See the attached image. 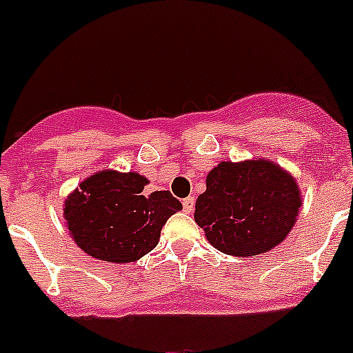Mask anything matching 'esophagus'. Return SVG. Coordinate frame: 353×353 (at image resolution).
Instances as JSON below:
<instances>
[{
	"label": "esophagus",
	"instance_id": "esophagus-1",
	"mask_svg": "<svg viewBox=\"0 0 353 353\" xmlns=\"http://www.w3.org/2000/svg\"><path fill=\"white\" fill-rule=\"evenodd\" d=\"M182 205H183V212H185V213H192L196 201H194V198H185L182 201Z\"/></svg>",
	"mask_w": 353,
	"mask_h": 353
}]
</instances>
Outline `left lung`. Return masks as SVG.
Returning <instances> with one entry per match:
<instances>
[{"instance_id": "8db88e82", "label": "left lung", "mask_w": 353, "mask_h": 353, "mask_svg": "<svg viewBox=\"0 0 353 353\" xmlns=\"http://www.w3.org/2000/svg\"><path fill=\"white\" fill-rule=\"evenodd\" d=\"M301 208L294 176L268 159L224 161L206 176L194 221L228 255L264 254L285 240Z\"/></svg>"}]
</instances>
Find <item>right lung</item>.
<instances>
[{
  "label": "right lung",
  "instance_id": "right-lung-1",
  "mask_svg": "<svg viewBox=\"0 0 353 353\" xmlns=\"http://www.w3.org/2000/svg\"><path fill=\"white\" fill-rule=\"evenodd\" d=\"M148 180L129 171L103 170L83 180L64 201L75 243L90 257L134 263L159 243L161 229L182 203L170 190L145 194Z\"/></svg>",
  "mask_w": 353,
  "mask_h": 353
}]
</instances>
